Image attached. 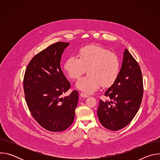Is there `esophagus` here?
<instances>
[{
  "label": "esophagus",
  "mask_w": 160,
  "mask_h": 160,
  "mask_svg": "<svg viewBox=\"0 0 160 160\" xmlns=\"http://www.w3.org/2000/svg\"><path fill=\"white\" fill-rule=\"evenodd\" d=\"M80 96L82 98H88V95L85 94H83V93H81V94H80Z\"/></svg>",
  "instance_id": "34e87169"
}]
</instances>
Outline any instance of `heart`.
Here are the masks:
<instances>
[{
    "label": "heart",
    "mask_w": 160,
    "mask_h": 160,
    "mask_svg": "<svg viewBox=\"0 0 160 160\" xmlns=\"http://www.w3.org/2000/svg\"><path fill=\"white\" fill-rule=\"evenodd\" d=\"M121 64L118 56L96 45H87L79 51V58L70 56L64 69L72 79H78L88 70V75L76 83V87L85 94L95 92L102 85L109 87L117 81Z\"/></svg>",
    "instance_id": "1"
}]
</instances>
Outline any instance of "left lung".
<instances>
[{"instance_id":"left-lung-1","label":"left lung","mask_w":160,"mask_h":160,"mask_svg":"<svg viewBox=\"0 0 160 160\" xmlns=\"http://www.w3.org/2000/svg\"><path fill=\"white\" fill-rule=\"evenodd\" d=\"M143 90L139 65L125 49L119 76L105 92L112 101H99L98 116L101 125L111 130H119L128 125L140 108Z\"/></svg>"}]
</instances>
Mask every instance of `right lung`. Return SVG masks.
Returning a JSON list of instances; mask_svg holds the SVG:
<instances>
[{
  "label": "right lung",
  "mask_w": 160,
  "mask_h": 160,
  "mask_svg": "<svg viewBox=\"0 0 160 160\" xmlns=\"http://www.w3.org/2000/svg\"><path fill=\"white\" fill-rule=\"evenodd\" d=\"M69 43L58 42L35 55L25 72V100L35 120L43 128L61 132L73 122L78 93L74 90L64 98L70 83L60 66L61 56Z\"/></svg>",
  "instance_id": "right-lung-1"
}]
</instances>
